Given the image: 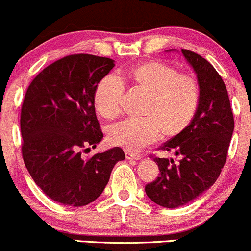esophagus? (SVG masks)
<instances>
[{
    "mask_svg": "<svg viewBox=\"0 0 251 251\" xmlns=\"http://www.w3.org/2000/svg\"><path fill=\"white\" fill-rule=\"evenodd\" d=\"M125 153H126V157L128 158V160H139V158H141V156L139 155V153L133 152V151L126 150Z\"/></svg>",
    "mask_w": 251,
    "mask_h": 251,
    "instance_id": "1",
    "label": "esophagus"
}]
</instances>
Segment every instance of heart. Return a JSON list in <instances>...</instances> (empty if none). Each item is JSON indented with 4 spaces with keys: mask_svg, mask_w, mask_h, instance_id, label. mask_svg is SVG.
I'll return each instance as SVG.
<instances>
[{
    "mask_svg": "<svg viewBox=\"0 0 251 251\" xmlns=\"http://www.w3.org/2000/svg\"><path fill=\"white\" fill-rule=\"evenodd\" d=\"M134 90L145 94L141 106L143 118H131L108 128V140L129 151H138L155 143L160 130L165 136H176L189 126L197 115L200 89L197 79L178 73L163 62H145L126 74ZM125 83L116 74H107L96 85L94 103L106 120H113L122 111Z\"/></svg>",
    "mask_w": 251,
    "mask_h": 251,
    "instance_id": "heart-1",
    "label": "heart"
}]
</instances>
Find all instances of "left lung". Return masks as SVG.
<instances>
[{
	"label": "left lung",
	"mask_w": 251,
	"mask_h": 251,
	"mask_svg": "<svg viewBox=\"0 0 251 251\" xmlns=\"http://www.w3.org/2000/svg\"><path fill=\"white\" fill-rule=\"evenodd\" d=\"M182 53L197 73L200 101L189 126L160 146L179 160L153 157L158 177L145 185L155 204L167 209L183 206L207 190L217 180L234 129L227 88L212 64L189 50Z\"/></svg>",
	"instance_id": "left-lung-1"
}]
</instances>
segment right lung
Here are the masks:
<instances>
[{"instance_id":"1","label":"right lung","mask_w":251,"mask_h":251,"mask_svg":"<svg viewBox=\"0 0 251 251\" xmlns=\"http://www.w3.org/2000/svg\"><path fill=\"white\" fill-rule=\"evenodd\" d=\"M113 59L69 54L44 68L28 86L21 111L22 156L31 178L50 199L85 206L98 199L126 155L118 146L84 160L103 134L94 105L99 81Z\"/></svg>"}]
</instances>
